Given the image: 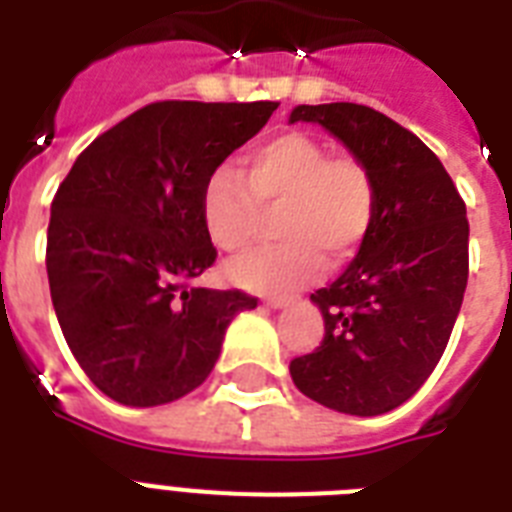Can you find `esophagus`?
Listing matches in <instances>:
<instances>
[{
    "label": "esophagus",
    "mask_w": 512,
    "mask_h": 512,
    "mask_svg": "<svg viewBox=\"0 0 512 512\" xmlns=\"http://www.w3.org/2000/svg\"><path fill=\"white\" fill-rule=\"evenodd\" d=\"M265 300V305H271V308H287V305H292L295 303V297L292 295H268V297H263Z\"/></svg>",
    "instance_id": "1"
}]
</instances>
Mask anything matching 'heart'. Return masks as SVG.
I'll use <instances>...</instances> for the list:
<instances>
[{
  "instance_id": "heart-1",
  "label": "heart",
  "mask_w": 512,
  "mask_h": 512,
  "mask_svg": "<svg viewBox=\"0 0 512 512\" xmlns=\"http://www.w3.org/2000/svg\"><path fill=\"white\" fill-rule=\"evenodd\" d=\"M279 244L228 265L252 292H289L324 271V255L345 263L364 247L377 217V180L356 154H332L305 132H281L220 164L201 185L199 212L209 241L239 255L276 209Z\"/></svg>"
}]
</instances>
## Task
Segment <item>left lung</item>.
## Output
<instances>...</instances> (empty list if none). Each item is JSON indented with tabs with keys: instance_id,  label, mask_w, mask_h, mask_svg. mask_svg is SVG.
<instances>
[{
	"instance_id": "8db88e82",
	"label": "left lung",
	"mask_w": 512,
	"mask_h": 512,
	"mask_svg": "<svg viewBox=\"0 0 512 512\" xmlns=\"http://www.w3.org/2000/svg\"><path fill=\"white\" fill-rule=\"evenodd\" d=\"M289 122L329 130L377 180V217L356 260L311 300L319 348L289 374L313 401L374 417L422 388L452 337L468 287V215L457 185L414 132L358 103L297 106Z\"/></svg>"
}]
</instances>
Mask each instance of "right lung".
Wrapping results in <instances>:
<instances>
[{
  "mask_svg": "<svg viewBox=\"0 0 512 512\" xmlns=\"http://www.w3.org/2000/svg\"><path fill=\"white\" fill-rule=\"evenodd\" d=\"M279 108L159 100L84 148L52 199L47 279L68 348L108 398L159 406L207 380L241 289L196 287L212 247L201 185Z\"/></svg>",
  "mask_w": 512,
  "mask_h": 512,
  "instance_id": "add662e5",
  "label": "right lung"
}]
</instances>
